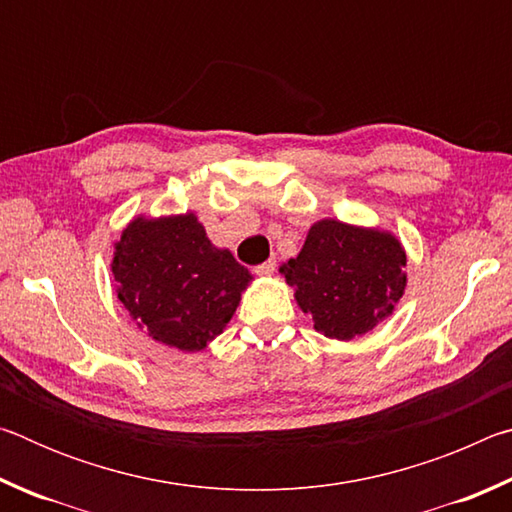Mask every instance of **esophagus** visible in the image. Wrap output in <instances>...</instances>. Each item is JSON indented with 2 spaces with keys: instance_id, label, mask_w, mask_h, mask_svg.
<instances>
[{
  "instance_id": "obj_1",
  "label": "esophagus",
  "mask_w": 512,
  "mask_h": 512,
  "mask_svg": "<svg viewBox=\"0 0 512 512\" xmlns=\"http://www.w3.org/2000/svg\"><path fill=\"white\" fill-rule=\"evenodd\" d=\"M273 271H275V259H268V262L255 266V273H257V275H262V277L273 275Z\"/></svg>"
}]
</instances>
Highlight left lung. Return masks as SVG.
Listing matches in <instances>:
<instances>
[{
  "instance_id": "1",
  "label": "left lung",
  "mask_w": 512,
  "mask_h": 512,
  "mask_svg": "<svg viewBox=\"0 0 512 512\" xmlns=\"http://www.w3.org/2000/svg\"><path fill=\"white\" fill-rule=\"evenodd\" d=\"M404 268L406 250L393 232L323 219L280 273L316 332L352 341L393 314L406 289Z\"/></svg>"
}]
</instances>
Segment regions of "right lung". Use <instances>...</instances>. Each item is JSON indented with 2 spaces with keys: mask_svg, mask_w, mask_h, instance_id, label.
Listing matches in <instances>:
<instances>
[{
  "mask_svg": "<svg viewBox=\"0 0 512 512\" xmlns=\"http://www.w3.org/2000/svg\"><path fill=\"white\" fill-rule=\"evenodd\" d=\"M117 298L153 341L198 352L230 323L253 275L216 248L196 214L135 216L112 257Z\"/></svg>",
  "mask_w": 512,
  "mask_h": 512,
  "instance_id": "1",
  "label": "right lung"
}]
</instances>
